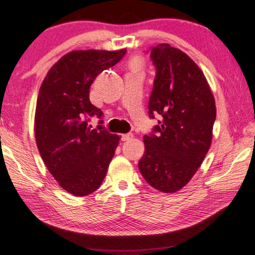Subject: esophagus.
<instances>
[{
	"label": "esophagus",
	"mask_w": 255,
	"mask_h": 255,
	"mask_svg": "<svg viewBox=\"0 0 255 255\" xmlns=\"http://www.w3.org/2000/svg\"><path fill=\"white\" fill-rule=\"evenodd\" d=\"M132 137H133L132 133H125V134L121 135V140H122V141H128V140H131Z\"/></svg>",
	"instance_id": "esophagus-1"
}]
</instances>
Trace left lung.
Here are the masks:
<instances>
[{
    "mask_svg": "<svg viewBox=\"0 0 255 255\" xmlns=\"http://www.w3.org/2000/svg\"><path fill=\"white\" fill-rule=\"evenodd\" d=\"M155 68L149 116L158 125L144 135L141 175L162 193H175L188 184L211 146L216 106L199 67L169 44L151 47Z\"/></svg>",
    "mask_w": 255,
    "mask_h": 255,
    "instance_id": "obj_1",
    "label": "left lung"
}]
</instances>
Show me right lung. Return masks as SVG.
<instances>
[{"instance_id": "1", "label": "right lung", "mask_w": 255, "mask_h": 255, "mask_svg": "<svg viewBox=\"0 0 255 255\" xmlns=\"http://www.w3.org/2000/svg\"><path fill=\"white\" fill-rule=\"evenodd\" d=\"M125 53V49L71 51L51 67L40 87L34 118L39 152L58 184L74 196L100 188L119 144V135L103 125H89L93 116L104 115L89 101V89Z\"/></svg>"}]
</instances>
